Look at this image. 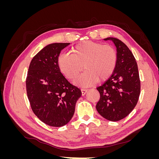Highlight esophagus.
Instances as JSON below:
<instances>
[{
  "label": "esophagus",
  "mask_w": 159,
  "mask_h": 159,
  "mask_svg": "<svg viewBox=\"0 0 159 159\" xmlns=\"http://www.w3.org/2000/svg\"><path fill=\"white\" fill-rule=\"evenodd\" d=\"M81 93H82V95H84L86 93L88 92V89H81Z\"/></svg>",
  "instance_id": "esophagus-1"
}]
</instances>
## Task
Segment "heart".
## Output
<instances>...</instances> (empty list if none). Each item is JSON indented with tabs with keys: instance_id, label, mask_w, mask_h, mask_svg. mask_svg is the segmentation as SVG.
Listing matches in <instances>:
<instances>
[{
	"instance_id": "b5f03b06",
	"label": "heart",
	"mask_w": 159,
	"mask_h": 159,
	"mask_svg": "<svg viewBox=\"0 0 159 159\" xmlns=\"http://www.w3.org/2000/svg\"><path fill=\"white\" fill-rule=\"evenodd\" d=\"M117 61L114 47L92 41H85L77 44L72 54H61L57 59L59 68L70 80H74L83 70L85 71L74 81L82 87L107 80L113 74Z\"/></svg>"
}]
</instances>
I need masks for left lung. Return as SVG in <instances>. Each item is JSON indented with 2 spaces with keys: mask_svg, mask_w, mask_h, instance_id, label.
<instances>
[{
  "mask_svg": "<svg viewBox=\"0 0 159 159\" xmlns=\"http://www.w3.org/2000/svg\"><path fill=\"white\" fill-rule=\"evenodd\" d=\"M117 48L116 67L110 78L97 88L100 93L96 109L109 121H117L127 117L136 106L141 91L138 67L131 51L123 42L107 38Z\"/></svg>",
  "mask_w": 159,
  "mask_h": 159,
  "instance_id": "8db88e82",
  "label": "left lung"
}]
</instances>
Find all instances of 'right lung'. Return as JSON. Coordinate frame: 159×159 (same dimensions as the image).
I'll return each instance as SVG.
<instances>
[{
    "label": "right lung",
    "mask_w": 159,
    "mask_h": 159,
    "mask_svg": "<svg viewBox=\"0 0 159 159\" xmlns=\"http://www.w3.org/2000/svg\"><path fill=\"white\" fill-rule=\"evenodd\" d=\"M70 43H53L33 57L26 80L31 108L38 118L52 127H59L73 117L81 90L61 73L57 59Z\"/></svg>",
    "instance_id": "right-lung-1"
}]
</instances>
